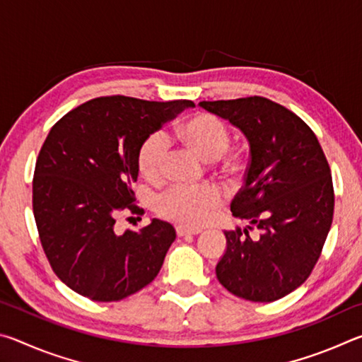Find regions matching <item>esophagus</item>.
<instances>
[{"instance_id": "34e87169", "label": "esophagus", "mask_w": 362, "mask_h": 362, "mask_svg": "<svg viewBox=\"0 0 362 362\" xmlns=\"http://www.w3.org/2000/svg\"><path fill=\"white\" fill-rule=\"evenodd\" d=\"M177 231V236H187V235H198V233H201V230L198 228H188V226H177L175 228Z\"/></svg>"}]
</instances>
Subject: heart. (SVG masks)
I'll return each instance as SVG.
<instances>
[{
	"mask_svg": "<svg viewBox=\"0 0 362 362\" xmlns=\"http://www.w3.org/2000/svg\"><path fill=\"white\" fill-rule=\"evenodd\" d=\"M188 148L204 161H216L230 145V132L223 121L214 115L198 113L182 122L177 129ZM169 155L168 139L161 132H153L139 148L137 163L140 173L155 182L163 177L164 164ZM222 203V194L214 187H174L158 201V211L163 217L189 226H198L209 218Z\"/></svg>",
	"mask_w": 362,
	"mask_h": 362,
	"instance_id": "obj_1",
	"label": "heart"
}]
</instances>
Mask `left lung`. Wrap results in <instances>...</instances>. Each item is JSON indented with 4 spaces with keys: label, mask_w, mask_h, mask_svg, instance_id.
<instances>
[{
    "label": "left lung",
    "mask_w": 362,
    "mask_h": 362,
    "mask_svg": "<svg viewBox=\"0 0 362 362\" xmlns=\"http://www.w3.org/2000/svg\"><path fill=\"white\" fill-rule=\"evenodd\" d=\"M199 107L230 121L249 144L244 185L231 203L247 225L225 231L217 279L236 297L274 302L305 283L326 243L334 216L327 159L313 131L265 97Z\"/></svg>",
    "instance_id": "8db88e82"
}]
</instances>
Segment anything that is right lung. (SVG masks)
Returning a JSON list of instances; mask_svg holds the SVG:
<instances>
[{
    "instance_id": "right-lung-1",
    "label": "right lung",
    "mask_w": 362,
    "mask_h": 362,
    "mask_svg": "<svg viewBox=\"0 0 362 362\" xmlns=\"http://www.w3.org/2000/svg\"><path fill=\"white\" fill-rule=\"evenodd\" d=\"M192 100L99 97L52 126L36 161L33 214L40 240L62 283L95 302H118L156 278L174 226L159 218L116 231L119 212H137L132 183L144 140Z\"/></svg>"
}]
</instances>
